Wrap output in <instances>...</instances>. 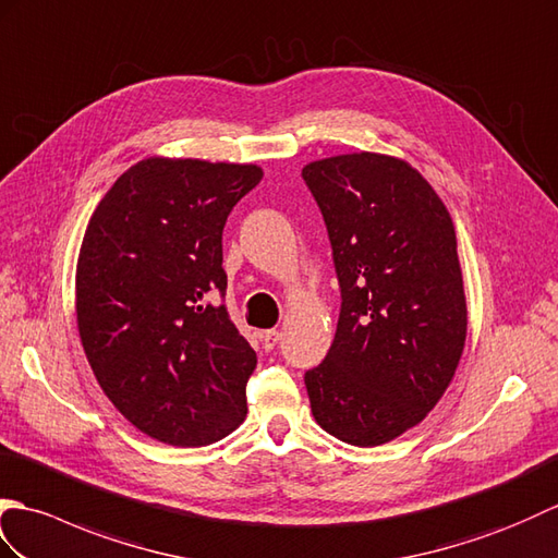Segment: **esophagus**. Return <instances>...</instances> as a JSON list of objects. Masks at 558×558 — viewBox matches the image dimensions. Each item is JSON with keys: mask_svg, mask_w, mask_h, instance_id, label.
<instances>
[{"mask_svg": "<svg viewBox=\"0 0 558 558\" xmlns=\"http://www.w3.org/2000/svg\"><path fill=\"white\" fill-rule=\"evenodd\" d=\"M259 339H263V349L271 351L279 343V331L277 329H267V331H263V337H259Z\"/></svg>", "mask_w": 558, "mask_h": 558, "instance_id": "1", "label": "esophagus"}]
</instances>
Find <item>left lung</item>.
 <instances>
[{
    "mask_svg": "<svg viewBox=\"0 0 558 558\" xmlns=\"http://www.w3.org/2000/svg\"><path fill=\"white\" fill-rule=\"evenodd\" d=\"M329 231L341 313L305 373L317 425L379 447L423 423L461 363L468 305L453 219L401 157L349 153L303 167Z\"/></svg>",
    "mask_w": 558,
    "mask_h": 558,
    "instance_id": "obj_1",
    "label": "left lung"
}]
</instances>
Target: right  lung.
<instances>
[{
	"label": "right lung",
	"instance_id": "right-lung-1",
	"mask_svg": "<svg viewBox=\"0 0 558 558\" xmlns=\"http://www.w3.org/2000/svg\"><path fill=\"white\" fill-rule=\"evenodd\" d=\"M257 165L153 155L97 203L76 265V322L107 399L171 447L225 439L247 413L257 355L217 293L221 231Z\"/></svg>",
	"mask_w": 558,
	"mask_h": 558
}]
</instances>
